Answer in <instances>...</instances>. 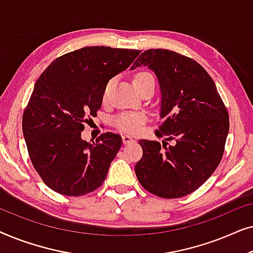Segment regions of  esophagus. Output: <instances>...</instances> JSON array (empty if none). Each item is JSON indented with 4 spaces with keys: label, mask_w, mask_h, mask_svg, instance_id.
Returning a JSON list of instances; mask_svg holds the SVG:
<instances>
[{
    "label": "esophagus",
    "mask_w": 253,
    "mask_h": 253,
    "mask_svg": "<svg viewBox=\"0 0 253 253\" xmlns=\"http://www.w3.org/2000/svg\"><path fill=\"white\" fill-rule=\"evenodd\" d=\"M122 140H123V144L124 145H127V144H131L133 143L134 139L131 136H129V134H124V136L122 137Z\"/></svg>",
    "instance_id": "obj_1"
}]
</instances>
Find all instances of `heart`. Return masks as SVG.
<instances>
[{
  "mask_svg": "<svg viewBox=\"0 0 253 253\" xmlns=\"http://www.w3.org/2000/svg\"><path fill=\"white\" fill-rule=\"evenodd\" d=\"M144 81H153L154 78L150 72H139L134 76L133 78V83H138V82H144ZM110 86V83L107 85L106 92L108 91ZM145 121V115L143 114H138V113H131V114H124V115L120 116L119 119L116 120V126L120 127L121 130L126 131V132H131L134 133L139 130V127L141 124L144 123Z\"/></svg>",
  "mask_w": 253,
  "mask_h": 253,
  "instance_id": "obj_1",
  "label": "heart"
}]
</instances>
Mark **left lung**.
Masks as SVG:
<instances>
[{
  "label": "left lung",
  "mask_w": 253,
  "mask_h": 253,
  "mask_svg": "<svg viewBox=\"0 0 253 253\" xmlns=\"http://www.w3.org/2000/svg\"><path fill=\"white\" fill-rule=\"evenodd\" d=\"M138 67H148L158 78L164 122L157 136L165 139L162 145L139 140L143 157L134 171L148 192L179 198L204 184L219 166L229 116L215 83L192 58L168 49H148L131 70Z\"/></svg>",
  "instance_id": "1"
}]
</instances>
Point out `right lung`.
Here are the masks:
<instances>
[{
	"label": "right lung",
	"mask_w": 253,
	"mask_h": 253,
	"mask_svg": "<svg viewBox=\"0 0 253 253\" xmlns=\"http://www.w3.org/2000/svg\"><path fill=\"white\" fill-rule=\"evenodd\" d=\"M139 50L84 47L51 62L36 84L23 115L31 161L55 192L83 196L105 181L122 146V137L106 132L95 141L82 138L88 115L101 108L108 82L131 65Z\"/></svg>",
	"instance_id": "obj_1"
}]
</instances>
